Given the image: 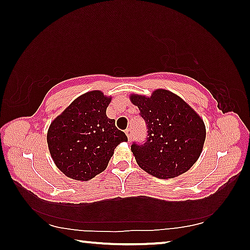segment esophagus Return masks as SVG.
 <instances>
[{"label": "esophagus", "instance_id": "esophagus-1", "mask_svg": "<svg viewBox=\"0 0 250 250\" xmlns=\"http://www.w3.org/2000/svg\"><path fill=\"white\" fill-rule=\"evenodd\" d=\"M125 134H126V137H128V141L130 142L131 140H132V130L131 129H126L125 130Z\"/></svg>", "mask_w": 250, "mask_h": 250}]
</instances>
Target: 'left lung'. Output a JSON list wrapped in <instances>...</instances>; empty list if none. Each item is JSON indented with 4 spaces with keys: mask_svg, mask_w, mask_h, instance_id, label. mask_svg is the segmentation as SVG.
<instances>
[{
    "mask_svg": "<svg viewBox=\"0 0 250 250\" xmlns=\"http://www.w3.org/2000/svg\"><path fill=\"white\" fill-rule=\"evenodd\" d=\"M147 128V140L131 151L142 170L159 179H173L193 167L206 138L204 121L191 105L170 90L156 89L150 97L132 94Z\"/></svg>",
    "mask_w": 250,
    "mask_h": 250,
    "instance_id": "1",
    "label": "left lung"
}]
</instances>
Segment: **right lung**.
Instances as JSON below:
<instances>
[{
	"label": "right lung",
	"mask_w": 250,
	"mask_h": 250,
	"mask_svg": "<svg viewBox=\"0 0 250 250\" xmlns=\"http://www.w3.org/2000/svg\"><path fill=\"white\" fill-rule=\"evenodd\" d=\"M111 97L92 90L79 96L50 124L47 145L56 167L76 181L105 170L118 145L128 141L105 115Z\"/></svg>",
	"instance_id": "add662e5"
}]
</instances>
